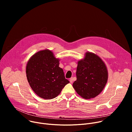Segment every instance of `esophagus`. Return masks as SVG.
Instances as JSON below:
<instances>
[{"label":"esophagus","mask_w":132,"mask_h":132,"mask_svg":"<svg viewBox=\"0 0 132 132\" xmlns=\"http://www.w3.org/2000/svg\"><path fill=\"white\" fill-rule=\"evenodd\" d=\"M69 81H70V83H72V82H73V79H72V78L71 77V78H70V79H69Z\"/></svg>","instance_id":"34e87169"}]
</instances>
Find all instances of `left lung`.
<instances>
[{
    "label": "left lung",
    "mask_w": 132,
    "mask_h": 132,
    "mask_svg": "<svg viewBox=\"0 0 132 132\" xmlns=\"http://www.w3.org/2000/svg\"><path fill=\"white\" fill-rule=\"evenodd\" d=\"M77 80L72 86L84 99L95 98L102 91L108 80L106 66L96 54L87 52L85 59L78 62Z\"/></svg>",
    "instance_id": "obj_1"
}]
</instances>
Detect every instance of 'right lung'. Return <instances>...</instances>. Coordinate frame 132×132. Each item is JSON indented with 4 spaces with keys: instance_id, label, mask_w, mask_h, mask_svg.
I'll return each instance as SVG.
<instances>
[{
    "instance_id": "right-lung-1",
    "label": "right lung",
    "mask_w": 132,
    "mask_h": 132,
    "mask_svg": "<svg viewBox=\"0 0 132 132\" xmlns=\"http://www.w3.org/2000/svg\"><path fill=\"white\" fill-rule=\"evenodd\" d=\"M59 64V60L47 50L37 52L29 60L26 67L27 79L32 90L40 97L55 98L69 82Z\"/></svg>"
}]
</instances>
